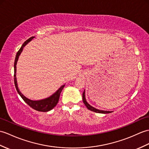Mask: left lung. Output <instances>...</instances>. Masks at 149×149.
I'll list each match as a JSON object with an SVG mask.
<instances>
[{
	"label": "left lung",
	"mask_w": 149,
	"mask_h": 149,
	"mask_svg": "<svg viewBox=\"0 0 149 149\" xmlns=\"http://www.w3.org/2000/svg\"><path fill=\"white\" fill-rule=\"evenodd\" d=\"M82 100H83V102H84L86 107L88 108V109L91 110V111H93V112H96V113H109L112 112L110 111H105V110H98V109H96L94 108V107H93L92 106L89 105L86 100L85 90L84 91V92H83V93H82Z\"/></svg>",
	"instance_id": "obj_1"
}]
</instances>
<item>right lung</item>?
Returning a JSON list of instances; mask_svg holds the SVG:
<instances>
[{"instance_id":"right-lung-1","label":"right lung","mask_w":149,"mask_h":149,"mask_svg":"<svg viewBox=\"0 0 149 149\" xmlns=\"http://www.w3.org/2000/svg\"><path fill=\"white\" fill-rule=\"evenodd\" d=\"M33 37H30V39L26 40L25 42L23 44L22 47H21L19 50L18 51V53H17V54L16 55L15 65H14V68H15L14 80H15V87H16V90H17V91H18V94L20 95V96L22 98V99L24 100V101H25L30 107H32L33 109L36 110H37V111H39V112H46L49 111V110H52L55 106L57 105L59 98H60V93L62 91V89H63V88L65 87V85L61 86L60 88V89H58V90H57L53 95H51V96H49V97H48L46 99L41 100L33 101V100H31L29 98H26L25 96L19 91V89H18V84H17V81H16V77L17 61H18L19 56L23 49V47H25L29 42H30V41L32 40V39H33Z\"/></svg>"}]
</instances>
